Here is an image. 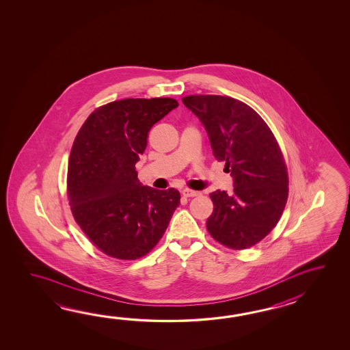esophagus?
<instances>
[{
	"label": "esophagus",
	"instance_id": "34e87169",
	"mask_svg": "<svg viewBox=\"0 0 350 350\" xmlns=\"http://www.w3.org/2000/svg\"><path fill=\"white\" fill-rule=\"evenodd\" d=\"M183 195H184L185 198H193V196H199V195H201V193L200 191L191 190V189H184V190H183Z\"/></svg>",
	"mask_w": 350,
	"mask_h": 350
}]
</instances>
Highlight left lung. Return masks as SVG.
Instances as JSON below:
<instances>
[{
    "mask_svg": "<svg viewBox=\"0 0 350 350\" xmlns=\"http://www.w3.org/2000/svg\"><path fill=\"white\" fill-rule=\"evenodd\" d=\"M208 131L213 154L225 161L234 191L210 193L214 211L208 234L232 250L255 245L275 228L289 193L283 152L260 115L237 98L219 95L183 97Z\"/></svg>",
    "mask_w": 350,
    "mask_h": 350,
    "instance_id": "8db88e82",
    "label": "left lung"
}]
</instances>
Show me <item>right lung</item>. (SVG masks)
<instances>
[{
  "label": "right lung",
  "mask_w": 350,
  "mask_h": 350,
  "mask_svg": "<svg viewBox=\"0 0 350 350\" xmlns=\"http://www.w3.org/2000/svg\"><path fill=\"white\" fill-rule=\"evenodd\" d=\"M170 97L124 98L97 107L75 137L67 199L75 221L103 253L135 260L163 238L180 193L142 186L135 164L151 127L172 109Z\"/></svg>",
  "instance_id": "right-lung-1"
}]
</instances>
